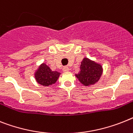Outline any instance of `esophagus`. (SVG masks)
Returning <instances> with one entry per match:
<instances>
[{
	"label": "esophagus",
	"instance_id": "obj_1",
	"mask_svg": "<svg viewBox=\"0 0 133 133\" xmlns=\"http://www.w3.org/2000/svg\"><path fill=\"white\" fill-rule=\"evenodd\" d=\"M69 70H70V68H69L68 67H64L63 68V72H68Z\"/></svg>",
	"mask_w": 133,
	"mask_h": 133
}]
</instances>
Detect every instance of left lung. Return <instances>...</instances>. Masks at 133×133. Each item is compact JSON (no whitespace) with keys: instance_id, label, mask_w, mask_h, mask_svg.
<instances>
[{"instance_id":"obj_1","label":"left lung","mask_w":133,"mask_h":133,"mask_svg":"<svg viewBox=\"0 0 133 133\" xmlns=\"http://www.w3.org/2000/svg\"><path fill=\"white\" fill-rule=\"evenodd\" d=\"M101 74L102 67L101 65L88 58H84L80 65V71L78 74H76V76L82 84L90 86L97 82Z\"/></svg>"}]
</instances>
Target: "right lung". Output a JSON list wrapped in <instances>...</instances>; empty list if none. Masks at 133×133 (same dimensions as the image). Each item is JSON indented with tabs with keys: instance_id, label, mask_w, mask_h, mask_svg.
Listing matches in <instances>:
<instances>
[{
	"instance_id": "add662e5",
	"label": "right lung",
	"mask_w": 133,
	"mask_h": 133,
	"mask_svg": "<svg viewBox=\"0 0 133 133\" xmlns=\"http://www.w3.org/2000/svg\"><path fill=\"white\" fill-rule=\"evenodd\" d=\"M59 75V72L52 71L49 68V67L45 63H42L35 73L36 81L40 84L45 87H48L55 83Z\"/></svg>"
}]
</instances>
